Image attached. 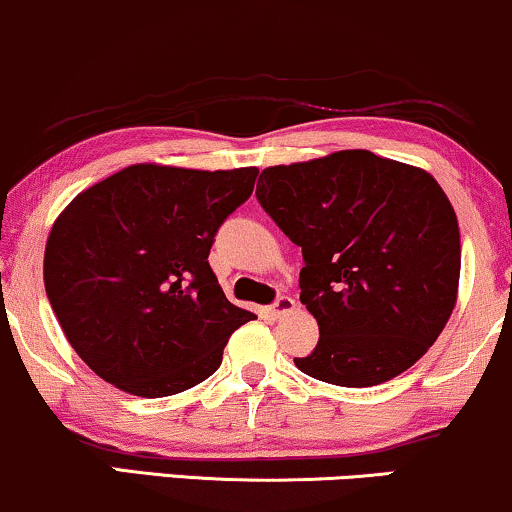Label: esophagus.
<instances>
[{"instance_id": "34e87169", "label": "esophagus", "mask_w": 512, "mask_h": 512, "mask_svg": "<svg viewBox=\"0 0 512 512\" xmlns=\"http://www.w3.org/2000/svg\"><path fill=\"white\" fill-rule=\"evenodd\" d=\"M293 309H295L293 297L281 295V297H276L274 304H271V316H274V319H281V316L290 314V312H293Z\"/></svg>"}]
</instances>
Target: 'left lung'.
I'll list each match as a JSON object with an SVG mask.
<instances>
[{
	"instance_id": "8db88e82",
	"label": "left lung",
	"mask_w": 512,
	"mask_h": 512,
	"mask_svg": "<svg viewBox=\"0 0 512 512\" xmlns=\"http://www.w3.org/2000/svg\"><path fill=\"white\" fill-rule=\"evenodd\" d=\"M260 179L264 212L302 248L300 302L319 323V342L295 366L371 387L416 364L454 312L461 274L442 186L371 151L267 167Z\"/></svg>"
}]
</instances>
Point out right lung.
<instances>
[{
	"mask_svg": "<svg viewBox=\"0 0 512 512\" xmlns=\"http://www.w3.org/2000/svg\"><path fill=\"white\" fill-rule=\"evenodd\" d=\"M255 179L257 167L132 165L61 212L44 250V288L99 378L155 399L217 371L229 335L255 314L226 300L208 255Z\"/></svg>",
	"mask_w": 512,
	"mask_h": 512,
	"instance_id": "add662e5",
	"label": "right lung"
}]
</instances>
